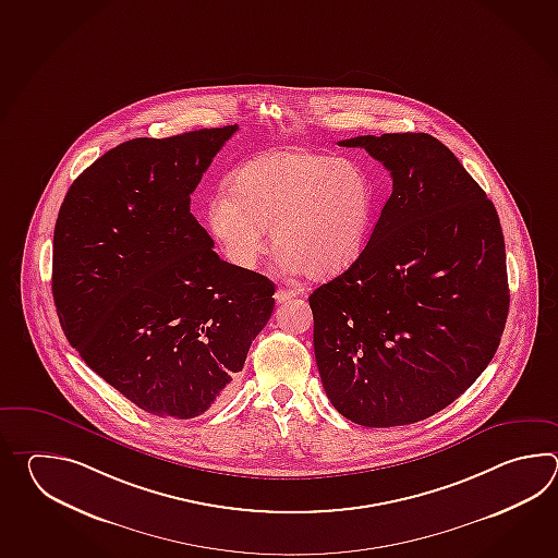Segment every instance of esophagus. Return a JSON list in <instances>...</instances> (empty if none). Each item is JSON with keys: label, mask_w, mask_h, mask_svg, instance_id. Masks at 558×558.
<instances>
[{"label": "esophagus", "mask_w": 558, "mask_h": 558, "mask_svg": "<svg viewBox=\"0 0 558 558\" xmlns=\"http://www.w3.org/2000/svg\"><path fill=\"white\" fill-rule=\"evenodd\" d=\"M296 295H301V291H296V289H277L275 301L277 303H287V301H291Z\"/></svg>", "instance_id": "esophagus-1"}]
</instances>
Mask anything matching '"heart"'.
<instances>
[{
	"label": "heart",
	"mask_w": 558,
	"mask_h": 558,
	"mask_svg": "<svg viewBox=\"0 0 558 558\" xmlns=\"http://www.w3.org/2000/svg\"><path fill=\"white\" fill-rule=\"evenodd\" d=\"M375 221V187L351 159L289 149L239 167L229 190L215 191L205 223L227 262L253 269L267 229L284 271L341 274L361 257Z\"/></svg>",
	"instance_id": "heart-1"
}]
</instances>
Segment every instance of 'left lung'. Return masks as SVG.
I'll list each match as a JSON object with an SVG mask.
<instances>
[{"label": "left lung", "mask_w": 558, "mask_h": 558, "mask_svg": "<svg viewBox=\"0 0 558 558\" xmlns=\"http://www.w3.org/2000/svg\"><path fill=\"white\" fill-rule=\"evenodd\" d=\"M339 145L387 167L392 193L361 257L308 296L320 383L356 425H411L459 399L497 353L510 301L502 229L433 135Z\"/></svg>", "instance_id": "1"}]
</instances>
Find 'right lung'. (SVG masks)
<instances>
[{
  "mask_svg": "<svg viewBox=\"0 0 558 558\" xmlns=\"http://www.w3.org/2000/svg\"><path fill=\"white\" fill-rule=\"evenodd\" d=\"M238 125L137 137L75 179L53 231L61 329L131 403L195 418L235 385L275 284L219 259L191 193Z\"/></svg>",
  "mask_w": 558,
  "mask_h": 558,
  "instance_id": "obj_1",
  "label": "right lung"
}]
</instances>
